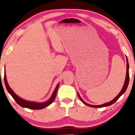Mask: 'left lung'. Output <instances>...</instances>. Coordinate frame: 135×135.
Returning <instances> with one entry per match:
<instances>
[{
	"mask_svg": "<svg viewBox=\"0 0 135 135\" xmlns=\"http://www.w3.org/2000/svg\"><path fill=\"white\" fill-rule=\"evenodd\" d=\"M126 79H125V82H124V86L123 87H122L121 91H120V93L117 94V97H115L114 98V99L112 100V101L108 102V103H105L104 104H102V105H90V104H88V103H86L83 99L81 98V97H80L79 94L77 93L78 94V97L79 98H80V100H81L82 102H83V103H84L86 105H88V106L89 107H96V108H100V107H107V106H110V105H112L113 103H115V102L117 101V100L119 98V97H120V96L122 95V94H123L124 93H125V91H126L127 89V88H128V84H129V63H128V58L126 57Z\"/></svg>",
	"mask_w": 135,
	"mask_h": 135,
	"instance_id": "left-lung-1",
	"label": "left lung"
}]
</instances>
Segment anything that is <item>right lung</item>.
Listing matches in <instances>:
<instances>
[{"instance_id": "add662e5", "label": "right lung", "mask_w": 135, "mask_h": 135, "mask_svg": "<svg viewBox=\"0 0 135 135\" xmlns=\"http://www.w3.org/2000/svg\"><path fill=\"white\" fill-rule=\"evenodd\" d=\"M4 83H5V85L6 89H7V91L9 92V93L12 96V97L13 98L14 100L16 101V102L18 103V105H20L21 107L24 108H30V109H33V110H40L46 107L49 106V105H51L55 100L56 95L57 91H58L59 85L60 84H58L56 87L55 89L54 90L53 93H52L51 97H50V98L47 100V101L44 102H30L28 101V100H23V99L21 98L18 97V95H16L15 94V93L11 89V88L9 87L8 83H7V79H6V72L4 74Z\"/></svg>"}]
</instances>
